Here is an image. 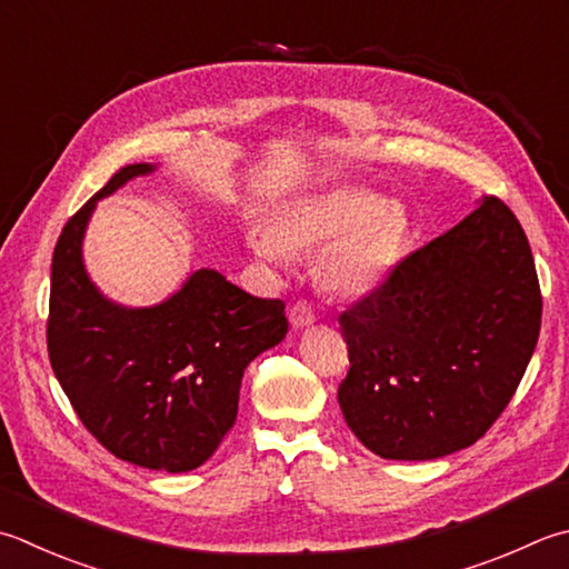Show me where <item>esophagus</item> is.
<instances>
[{
	"label": "esophagus",
	"instance_id": "obj_1",
	"mask_svg": "<svg viewBox=\"0 0 569 569\" xmlns=\"http://www.w3.org/2000/svg\"><path fill=\"white\" fill-rule=\"evenodd\" d=\"M288 318H291L293 328H306L316 322V310L308 303V300H298V303L291 306V313H288Z\"/></svg>",
	"mask_w": 569,
	"mask_h": 569
}]
</instances>
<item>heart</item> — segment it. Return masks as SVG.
I'll return each instance as SVG.
<instances>
[{"mask_svg": "<svg viewBox=\"0 0 569 569\" xmlns=\"http://www.w3.org/2000/svg\"><path fill=\"white\" fill-rule=\"evenodd\" d=\"M409 214L395 199L365 189H332L283 204L269 227L249 231V247L273 266L288 253L313 251L316 278L326 291L360 298L380 288L402 259Z\"/></svg>", "mask_w": 569, "mask_h": 569, "instance_id": "b5f03b06", "label": "heart"}]
</instances>
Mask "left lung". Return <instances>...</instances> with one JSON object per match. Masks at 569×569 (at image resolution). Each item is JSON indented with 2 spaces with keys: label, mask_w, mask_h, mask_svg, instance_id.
I'll return each mask as SVG.
<instances>
[{
  "label": "left lung",
  "mask_w": 569,
  "mask_h": 569,
  "mask_svg": "<svg viewBox=\"0 0 569 569\" xmlns=\"http://www.w3.org/2000/svg\"><path fill=\"white\" fill-rule=\"evenodd\" d=\"M526 231L498 197L409 253L340 316L342 417L372 453L429 461L471 447L516 395L540 336Z\"/></svg>",
  "instance_id": "8db88e82"
}]
</instances>
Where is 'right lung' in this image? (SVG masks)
<instances>
[{
	"label": "right lung",
	"mask_w": 569,
	"mask_h": 569,
	"mask_svg": "<svg viewBox=\"0 0 569 569\" xmlns=\"http://www.w3.org/2000/svg\"><path fill=\"white\" fill-rule=\"evenodd\" d=\"M154 164H128L66 221L51 261L49 360L78 419L118 459L184 473L237 421L241 377L288 332L283 300L256 298L214 269L189 273L158 306L128 308L98 291L83 237L98 199Z\"/></svg>",
	"instance_id": "right-lung-1"
}]
</instances>
